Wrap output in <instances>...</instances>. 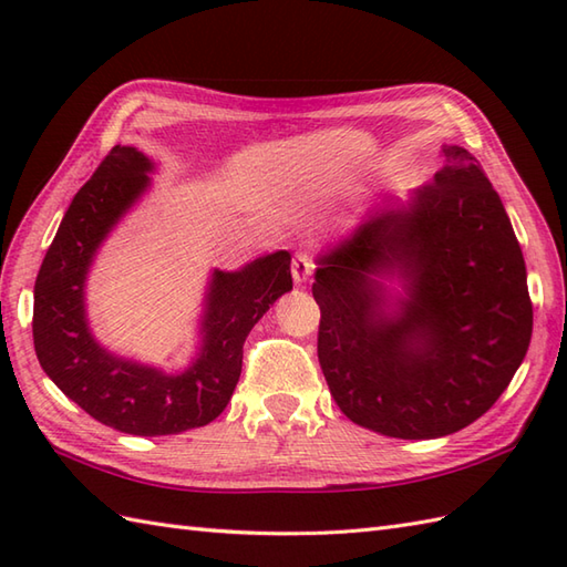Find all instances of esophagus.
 Returning a JSON list of instances; mask_svg holds the SVG:
<instances>
[{
  "mask_svg": "<svg viewBox=\"0 0 567 567\" xmlns=\"http://www.w3.org/2000/svg\"><path fill=\"white\" fill-rule=\"evenodd\" d=\"M311 272H315V260H311V256L307 250H299L297 256L292 258V277L297 285H305Z\"/></svg>",
  "mask_w": 567,
  "mask_h": 567,
  "instance_id": "esophagus-1",
  "label": "esophagus"
}]
</instances>
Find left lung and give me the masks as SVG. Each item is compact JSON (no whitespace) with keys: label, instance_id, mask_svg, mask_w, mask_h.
Here are the masks:
<instances>
[{"label":"left lung","instance_id":"left-lung-1","mask_svg":"<svg viewBox=\"0 0 567 567\" xmlns=\"http://www.w3.org/2000/svg\"><path fill=\"white\" fill-rule=\"evenodd\" d=\"M406 209L372 214L319 256V363L336 404L392 439H439L483 416L528 351L534 307L502 199L461 146ZM384 276L403 280L389 302Z\"/></svg>","mask_w":567,"mask_h":567}]
</instances>
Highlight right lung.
<instances>
[{"instance_id": "obj_1", "label": "right lung", "mask_w": 567, "mask_h": 567, "mask_svg": "<svg viewBox=\"0 0 567 567\" xmlns=\"http://www.w3.org/2000/svg\"><path fill=\"white\" fill-rule=\"evenodd\" d=\"M151 171L141 151L114 146L72 199L33 287V346L45 375L100 424L134 436H167L219 416L240 378L246 336L292 290L287 250L236 272L214 270L199 355L179 375L102 348L84 315V280L106 234L146 192Z\"/></svg>"}]
</instances>
